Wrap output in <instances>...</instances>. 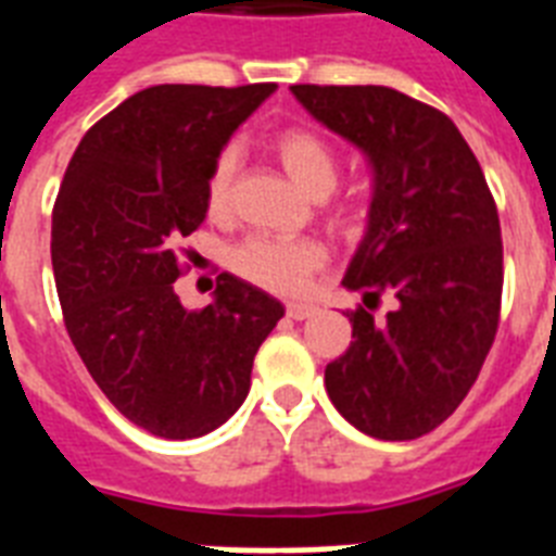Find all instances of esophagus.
<instances>
[{
	"label": "esophagus",
	"mask_w": 556,
	"mask_h": 556,
	"mask_svg": "<svg viewBox=\"0 0 556 556\" xmlns=\"http://www.w3.org/2000/svg\"><path fill=\"white\" fill-rule=\"evenodd\" d=\"M317 312L312 303H286V314L291 320H305V317H312Z\"/></svg>",
	"instance_id": "obj_1"
}]
</instances>
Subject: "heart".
<instances>
[{
    "mask_svg": "<svg viewBox=\"0 0 556 556\" xmlns=\"http://www.w3.org/2000/svg\"><path fill=\"white\" fill-rule=\"evenodd\" d=\"M274 155L282 169L303 187L308 195H326L334 190L340 176V159L320 132L308 126H291L274 138ZM233 178L236 155L222 152L210 167L204 199L210 216L225 218L233 210ZM331 225L352 233L361 225V210L352 201H340L329 207ZM329 253L317 239H274V236H251L230 251V270L236 277L248 279L251 286L274 291V294H300L308 279L326 265Z\"/></svg>",
    "mask_w": 556,
    "mask_h": 556,
    "instance_id": "b5f03b06",
    "label": "heart"
}]
</instances>
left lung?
<instances>
[{"label": "left lung", "mask_w": 556, "mask_h": 556, "mask_svg": "<svg viewBox=\"0 0 556 556\" xmlns=\"http://www.w3.org/2000/svg\"><path fill=\"white\" fill-rule=\"evenodd\" d=\"M375 173L369 230L343 286L352 343L326 366L331 404L383 441L421 439L465 401L502 308V230L484 173L456 124L387 86H291ZM383 295L393 312L370 314Z\"/></svg>", "instance_id": "left-lung-1"}]
</instances>
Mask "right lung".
<instances>
[{"instance_id": "1", "label": "right lung", "mask_w": 556, "mask_h": 556, "mask_svg": "<svg viewBox=\"0 0 556 556\" xmlns=\"http://www.w3.org/2000/svg\"><path fill=\"white\" fill-rule=\"evenodd\" d=\"M277 89L150 86L100 117L74 150L51 216L65 331L121 415L159 439H199L242 406L253 357L286 308L233 274L187 312L185 236L233 129Z\"/></svg>"}]
</instances>
